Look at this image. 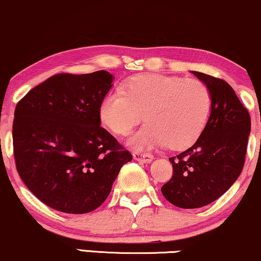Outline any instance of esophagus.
I'll use <instances>...</instances> for the list:
<instances>
[{
  "label": "esophagus",
  "instance_id": "obj_1",
  "mask_svg": "<svg viewBox=\"0 0 261 261\" xmlns=\"http://www.w3.org/2000/svg\"><path fill=\"white\" fill-rule=\"evenodd\" d=\"M133 158L141 163H150L153 160V155L150 153H143V152H133Z\"/></svg>",
  "mask_w": 261,
  "mask_h": 261
}]
</instances>
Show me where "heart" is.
Segmentation results:
<instances>
[{
    "instance_id": "b5f03b06",
    "label": "heart",
    "mask_w": 261,
    "mask_h": 261,
    "mask_svg": "<svg viewBox=\"0 0 261 261\" xmlns=\"http://www.w3.org/2000/svg\"><path fill=\"white\" fill-rule=\"evenodd\" d=\"M211 107V92L200 80L139 74L128 79L124 91L113 90L104 96L99 117L113 133L126 137L145 114L147 123L129 139V146L145 151L168 145L180 150L200 137Z\"/></svg>"
}]
</instances>
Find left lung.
<instances>
[{"label": "left lung", "instance_id": "1", "mask_svg": "<svg viewBox=\"0 0 261 261\" xmlns=\"http://www.w3.org/2000/svg\"><path fill=\"white\" fill-rule=\"evenodd\" d=\"M212 96L208 121L194 145L169 161L172 176L162 194L181 208L211 204L238 180L245 164L250 133L248 110L224 80L192 72Z\"/></svg>", "mask_w": 261, "mask_h": 261}]
</instances>
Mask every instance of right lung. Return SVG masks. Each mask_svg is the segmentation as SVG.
Returning <instances> with one entry per match:
<instances>
[{"mask_svg": "<svg viewBox=\"0 0 261 261\" xmlns=\"http://www.w3.org/2000/svg\"><path fill=\"white\" fill-rule=\"evenodd\" d=\"M113 77L107 70L56 74L16 104V170L49 207L74 215L93 211L132 161L130 152L100 127L99 106Z\"/></svg>", "mask_w": 261, "mask_h": 261, "instance_id": "1", "label": "right lung"}]
</instances>
